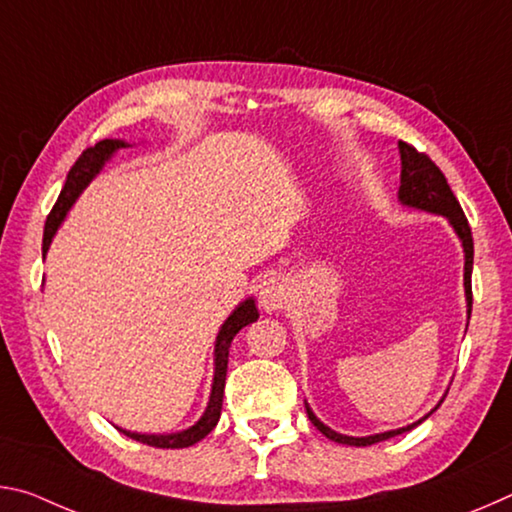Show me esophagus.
Returning <instances> with one entry per match:
<instances>
[{
  "label": "esophagus",
  "mask_w": 512,
  "mask_h": 512,
  "mask_svg": "<svg viewBox=\"0 0 512 512\" xmlns=\"http://www.w3.org/2000/svg\"><path fill=\"white\" fill-rule=\"evenodd\" d=\"M289 300V289L280 277H268L259 289V305L266 311H280Z\"/></svg>",
  "instance_id": "1"
}]
</instances>
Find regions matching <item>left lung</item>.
<instances>
[{"label": "left lung", "mask_w": 512, "mask_h": 512, "mask_svg": "<svg viewBox=\"0 0 512 512\" xmlns=\"http://www.w3.org/2000/svg\"><path fill=\"white\" fill-rule=\"evenodd\" d=\"M400 155H402V185H400V201L409 207H418V210L431 212V214H443L449 219V223L454 225L456 235L463 241V250H465V296H467V316L472 314V262H474V241H472V230L470 223H467L461 203L456 201V196L452 192V187L447 185L445 173L436 167L427 153H422L415 149V146L400 142ZM436 411V409H433ZM431 411V413H433ZM429 413V415H431ZM307 415L314 427L327 436L334 443H343V445H352V447H368L381 443V440H388L393 436H400L404 431H411L413 427H418L422 420H427L429 415H424L422 420L409 424V427L395 429V431H386V433H377V436H366V438H352V436H343V433H336L329 427H325L320 422L311 409L307 406Z\"/></svg>", "instance_id": "obj_1"}]
</instances>
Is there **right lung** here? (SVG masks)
Here are the masks:
<instances>
[{
  "mask_svg": "<svg viewBox=\"0 0 512 512\" xmlns=\"http://www.w3.org/2000/svg\"><path fill=\"white\" fill-rule=\"evenodd\" d=\"M121 146H126L121 140H101L99 144H94L92 149H85L79 155V160L72 164V169H69L67 180L63 185V192H60L54 210H51L47 216L45 235H42V253H47L49 250V244L56 235L60 221L65 219L67 210L72 207L76 198H79L85 185H88L90 180L97 176L99 169L103 167V162H106L117 149H121ZM257 318H259V311L255 307V300L248 298L246 302H241V305L232 311L230 318L223 323L219 336H216V348H214V384H212L210 404H207L203 418L198 420L194 427H189L180 433H169V436H146V433H131L124 429H121V433H126L128 438L137 440V443H144L149 447H160V449H180V447H189V445L198 443V440H203L207 433L216 427V422H219V415H221L230 343H232V339H235L241 327L255 323Z\"/></svg>",
  "mask_w": 512,
  "mask_h": 512,
  "instance_id": "obj_1",
  "label": "right lung"
}]
</instances>
